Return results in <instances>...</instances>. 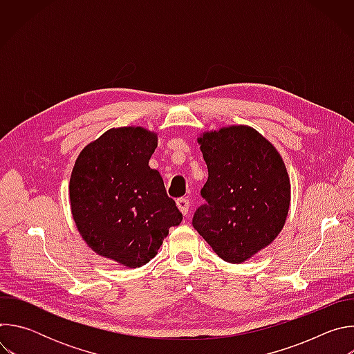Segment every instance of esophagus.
Returning <instances> with one entry per match:
<instances>
[{
    "instance_id": "1",
    "label": "esophagus",
    "mask_w": 354,
    "mask_h": 354,
    "mask_svg": "<svg viewBox=\"0 0 354 354\" xmlns=\"http://www.w3.org/2000/svg\"><path fill=\"white\" fill-rule=\"evenodd\" d=\"M176 206H178V209L180 210V213H182L183 216H186L187 212H189V207H190V201H189L187 198L180 197V198L176 200Z\"/></svg>"
}]
</instances>
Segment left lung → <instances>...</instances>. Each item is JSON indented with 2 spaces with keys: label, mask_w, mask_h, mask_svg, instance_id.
I'll return each instance as SVG.
<instances>
[{
  "label": "left lung",
  "mask_w": 354,
  "mask_h": 354,
  "mask_svg": "<svg viewBox=\"0 0 354 354\" xmlns=\"http://www.w3.org/2000/svg\"><path fill=\"white\" fill-rule=\"evenodd\" d=\"M209 169L206 200L193 216L194 230L216 254L242 263L284 227L290 178L274 145L249 126H228L197 138Z\"/></svg>",
  "instance_id": "obj_1"
}]
</instances>
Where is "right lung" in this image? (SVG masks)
Instances as JSON below:
<instances>
[{
    "instance_id": "right-lung-1",
    "label": "right lung",
    "mask_w": 354,
    "mask_h": 354,
    "mask_svg": "<svg viewBox=\"0 0 354 354\" xmlns=\"http://www.w3.org/2000/svg\"><path fill=\"white\" fill-rule=\"evenodd\" d=\"M157 145V133L144 127L111 129L81 151L71 172V213L82 239L126 268L153 259L182 221L160 172L148 165Z\"/></svg>"
}]
</instances>
